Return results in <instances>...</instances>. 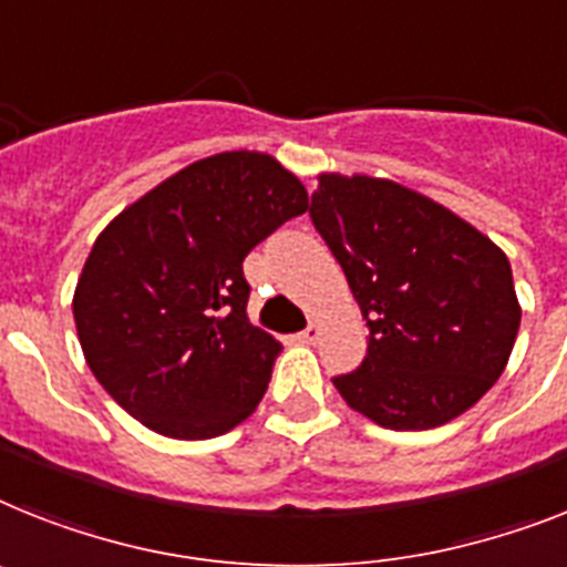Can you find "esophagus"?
<instances>
[{"label":"esophagus","mask_w":567,"mask_h":567,"mask_svg":"<svg viewBox=\"0 0 567 567\" xmlns=\"http://www.w3.org/2000/svg\"><path fill=\"white\" fill-rule=\"evenodd\" d=\"M298 339H301L303 344H316V341L321 339V324H318V321H312V324L307 327L301 336H298Z\"/></svg>","instance_id":"34e87169"}]
</instances>
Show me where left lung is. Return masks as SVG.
<instances>
[{
  "mask_svg": "<svg viewBox=\"0 0 567 567\" xmlns=\"http://www.w3.org/2000/svg\"><path fill=\"white\" fill-rule=\"evenodd\" d=\"M310 217L368 321V353L333 385L382 429L461 417L516 344L509 260L486 234L400 182L321 173Z\"/></svg>",
  "mask_w": 567,
  "mask_h": 567,
  "instance_id": "1",
  "label": "left lung"
}]
</instances>
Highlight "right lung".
I'll return each mask as SVG.
<instances>
[{
  "mask_svg": "<svg viewBox=\"0 0 567 567\" xmlns=\"http://www.w3.org/2000/svg\"><path fill=\"white\" fill-rule=\"evenodd\" d=\"M307 203L278 158L228 150L167 176L97 234L74 287V327L130 417L208 441L257 409L280 344L249 321L243 260Z\"/></svg>",
  "mask_w": 567,
  "mask_h": 567,
  "instance_id": "add662e5",
  "label": "right lung"
}]
</instances>
